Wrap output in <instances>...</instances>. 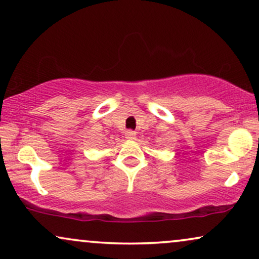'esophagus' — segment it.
Here are the masks:
<instances>
[{"label": "esophagus", "instance_id": "1", "mask_svg": "<svg viewBox=\"0 0 259 259\" xmlns=\"http://www.w3.org/2000/svg\"><path fill=\"white\" fill-rule=\"evenodd\" d=\"M124 136H125L126 140L133 141L136 139V133L133 132V130H127V132H125V134H124Z\"/></svg>", "mask_w": 259, "mask_h": 259}]
</instances>
